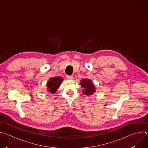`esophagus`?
I'll list each match as a JSON object with an SVG mask.
<instances>
[{"instance_id":"esophagus-1","label":"esophagus","mask_w":148,"mask_h":148,"mask_svg":"<svg viewBox=\"0 0 148 148\" xmlns=\"http://www.w3.org/2000/svg\"><path fill=\"white\" fill-rule=\"evenodd\" d=\"M66 78L68 79H73V75H67Z\"/></svg>"}]
</instances>
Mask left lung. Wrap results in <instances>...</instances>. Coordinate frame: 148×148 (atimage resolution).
<instances>
[{
    "label": "left lung",
    "mask_w": 148,
    "mask_h": 148,
    "mask_svg": "<svg viewBox=\"0 0 148 148\" xmlns=\"http://www.w3.org/2000/svg\"><path fill=\"white\" fill-rule=\"evenodd\" d=\"M80 85L84 89L82 92L87 96L92 95L95 92L96 89L94 84L90 79H81L80 81Z\"/></svg>",
    "instance_id": "left-lung-1"
}]
</instances>
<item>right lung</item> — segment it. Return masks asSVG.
I'll list each match as a JSON object with an SVG mask.
<instances>
[{
    "label": "right lung",
    "instance_id": "1",
    "mask_svg": "<svg viewBox=\"0 0 148 148\" xmlns=\"http://www.w3.org/2000/svg\"><path fill=\"white\" fill-rule=\"evenodd\" d=\"M63 78L60 77H54L51 78L47 83V91L49 92L54 94L59 88Z\"/></svg>",
    "mask_w": 148,
    "mask_h": 148
}]
</instances>
